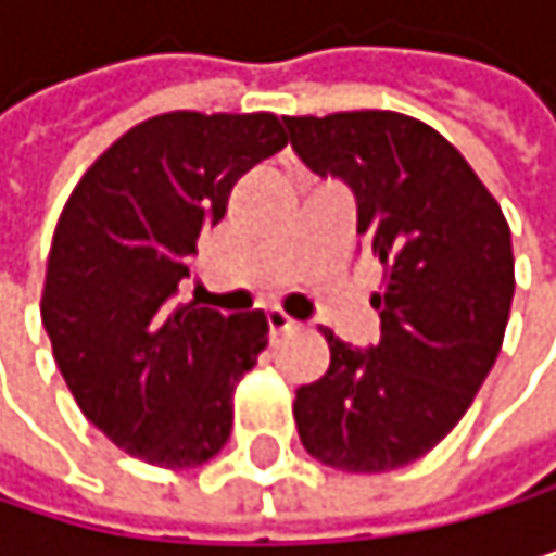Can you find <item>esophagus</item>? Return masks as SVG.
<instances>
[{"instance_id":"34e87169","label":"esophagus","mask_w":556,"mask_h":556,"mask_svg":"<svg viewBox=\"0 0 556 556\" xmlns=\"http://www.w3.org/2000/svg\"><path fill=\"white\" fill-rule=\"evenodd\" d=\"M266 324H269V340H280V337H287V333L296 330V324H293V319L283 309H269L266 313Z\"/></svg>"}]
</instances>
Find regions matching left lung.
I'll return each mask as SVG.
<instances>
[{
	"instance_id": "1",
	"label": "left lung",
	"mask_w": 556,
	"mask_h": 556,
	"mask_svg": "<svg viewBox=\"0 0 556 556\" xmlns=\"http://www.w3.org/2000/svg\"><path fill=\"white\" fill-rule=\"evenodd\" d=\"M296 156L356 197V232L383 266L380 343L324 333L330 370L296 390L306 454L383 473L430 454L473 403L501 353L514 250L501 203L433 126L359 110L283 116Z\"/></svg>"
}]
</instances>
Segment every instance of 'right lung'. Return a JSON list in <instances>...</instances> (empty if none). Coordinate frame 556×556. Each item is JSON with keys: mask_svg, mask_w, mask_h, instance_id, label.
Masks as SVG:
<instances>
[{"mask_svg": "<svg viewBox=\"0 0 556 556\" xmlns=\"http://www.w3.org/2000/svg\"><path fill=\"white\" fill-rule=\"evenodd\" d=\"M283 146L273 113H163L123 132L62 206L42 327L79 410L129 457L182 470L229 440L232 390L269 324L176 290L229 189Z\"/></svg>", "mask_w": 556, "mask_h": 556, "instance_id": "right-lung-1", "label": "right lung"}]
</instances>
